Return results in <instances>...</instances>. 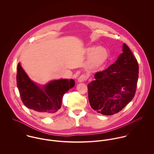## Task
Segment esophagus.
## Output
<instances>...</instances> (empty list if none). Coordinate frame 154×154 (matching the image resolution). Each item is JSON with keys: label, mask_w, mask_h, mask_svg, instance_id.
I'll return each mask as SVG.
<instances>
[{"label": "esophagus", "mask_w": 154, "mask_h": 154, "mask_svg": "<svg viewBox=\"0 0 154 154\" xmlns=\"http://www.w3.org/2000/svg\"><path fill=\"white\" fill-rule=\"evenodd\" d=\"M87 78H88V77H87V75H81V76L79 77V78H78V82H84V81H86V80L87 79Z\"/></svg>", "instance_id": "esophagus-1"}]
</instances>
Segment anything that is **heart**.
I'll return each instance as SVG.
<instances>
[{
  "label": "heart",
  "instance_id": "obj_1",
  "mask_svg": "<svg viewBox=\"0 0 154 154\" xmlns=\"http://www.w3.org/2000/svg\"><path fill=\"white\" fill-rule=\"evenodd\" d=\"M88 54L91 53L89 59V63L92 67H97L101 65L107 59L108 53L107 50L103 47H94L88 48L87 50Z\"/></svg>",
  "mask_w": 154,
  "mask_h": 154
}]
</instances>
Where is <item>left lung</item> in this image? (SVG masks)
<instances>
[{
  "instance_id": "8db88e82",
  "label": "left lung",
  "mask_w": 154,
  "mask_h": 154,
  "mask_svg": "<svg viewBox=\"0 0 154 154\" xmlns=\"http://www.w3.org/2000/svg\"><path fill=\"white\" fill-rule=\"evenodd\" d=\"M138 63L129 47L107 69L97 72L88 85V99L93 110L113 115L122 110L134 96L138 80Z\"/></svg>"
}]
</instances>
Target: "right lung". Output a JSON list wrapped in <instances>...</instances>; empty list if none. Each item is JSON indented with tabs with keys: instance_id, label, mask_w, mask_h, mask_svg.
Wrapping results in <instances>:
<instances>
[{
	"instance_id": "right-lung-1",
	"label": "right lung",
	"mask_w": 154,
	"mask_h": 154,
	"mask_svg": "<svg viewBox=\"0 0 154 154\" xmlns=\"http://www.w3.org/2000/svg\"><path fill=\"white\" fill-rule=\"evenodd\" d=\"M17 82L23 104L42 116L51 115L59 110L64 94L75 84L73 79H62L40 87L29 79L20 63L17 66Z\"/></svg>"
}]
</instances>
